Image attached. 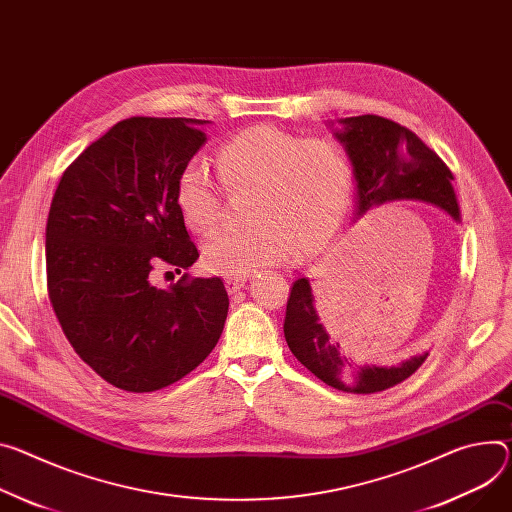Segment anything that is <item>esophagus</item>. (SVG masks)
Returning <instances> with one entry per match:
<instances>
[{
	"label": "esophagus",
	"instance_id": "esophagus-1",
	"mask_svg": "<svg viewBox=\"0 0 512 512\" xmlns=\"http://www.w3.org/2000/svg\"><path fill=\"white\" fill-rule=\"evenodd\" d=\"M245 282H247V275H228L224 280L228 294H237L245 286Z\"/></svg>",
	"mask_w": 512,
	"mask_h": 512
}]
</instances>
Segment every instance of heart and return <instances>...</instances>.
Masks as SVG:
<instances>
[{"label":"heart","mask_w":512,"mask_h":512,"mask_svg":"<svg viewBox=\"0 0 512 512\" xmlns=\"http://www.w3.org/2000/svg\"><path fill=\"white\" fill-rule=\"evenodd\" d=\"M216 171L228 194L249 190L251 224L218 230L202 243L210 273L245 275L312 257L337 235L353 198V169L331 138H304L273 124L232 134L216 149ZM175 204L185 224L204 232L222 216V190L202 161H188L175 181Z\"/></svg>","instance_id":"b5f03b06"}]
</instances>
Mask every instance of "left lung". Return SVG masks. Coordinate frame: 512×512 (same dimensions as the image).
Instances as JSON below:
<instances>
[{"mask_svg": "<svg viewBox=\"0 0 512 512\" xmlns=\"http://www.w3.org/2000/svg\"><path fill=\"white\" fill-rule=\"evenodd\" d=\"M339 122L341 130L335 136L353 165L355 220L394 200L429 202L459 220L451 185L453 173L412 130L376 114L341 118ZM363 286V290L353 286L355 292L359 290L357 296L371 292L369 282H363ZM284 335L294 357L318 380L351 394L388 390L410 378L429 355H416L392 367L353 365L337 333L322 327L308 277H300L290 290Z\"/></svg>", "mask_w": 512, "mask_h": 512, "instance_id": "left-lung-1", "label": "left lung"}]
</instances>
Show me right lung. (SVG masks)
Here are the masks:
<instances>
[{"label":"right lung","instance_id":"right-lung-1","mask_svg":"<svg viewBox=\"0 0 512 512\" xmlns=\"http://www.w3.org/2000/svg\"><path fill=\"white\" fill-rule=\"evenodd\" d=\"M206 120L132 116L63 173L46 220V288L75 353L108 384L155 392L196 369L228 314L220 277L151 271L200 257L175 204L181 167L206 143Z\"/></svg>","mask_w":512,"mask_h":512}]
</instances>
